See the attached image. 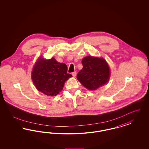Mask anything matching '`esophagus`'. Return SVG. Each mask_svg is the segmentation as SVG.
<instances>
[{
	"instance_id": "34e87169",
	"label": "esophagus",
	"mask_w": 149,
	"mask_h": 149,
	"mask_svg": "<svg viewBox=\"0 0 149 149\" xmlns=\"http://www.w3.org/2000/svg\"><path fill=\"white\" fill-rule=\"evenodd\" d=\"M72 75L74 77H75L77 75V72H76V71L73 72L72 73Z\"/></svg>"
}]
</instances>
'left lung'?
Instances as JSON below:
<instances>
[{
	"label": "left lung",
	"mask_w": 149,
	"mask_h": 149,
	"mask_svg": "<svg viewBox=\"0 0 149 149\" xmlns=\"http://www.w3.org/2000/svg\"><path fill=\"white\" fill-rule=\"evenodd\" d=\"M83 69L77 78L80 83L89 90H95L106 84L110 77V70L103 58L86 56L81 61Z\"/></svg>",
	"instance_id": "1"
}]
</instances>
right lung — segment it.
Masks as SVG:
<instances>
[{
	"instance_id": "1",
	"label": "right lung",
	"mask_w": 149,
	"mask_h": 149,
	"mask_svg": "<svg viewBox=\"0 0 149 149\" xmlns=\"http://www.w3.org/2000/svg\"><path fill=\"white\" fill-rule=\"evenodd\" d=\"M67 71L66 65L57 62L55 58L45 60L40 57L35 64L31 77L38 91L55 96L63 90L65 81L72 77Z\"/></svg>"
}]
</instances>
